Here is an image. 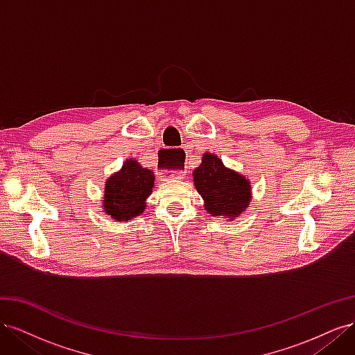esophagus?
Wrapping results in <instances>:
<instances>
[{
	"label": "esophagus",
	"instance_id": "obj_1",
	"mask_svg": "<svg viewBox=\"0 0 355 355\" xmlns=\"http://www.w3.org/2000/svg\"><path fill=\"white\" fill-rule=\"evenodd\" d=\"M178 155H179L178 164L173 168L164 170L163 171V176L170 178V179H182V178H185V168L187 167H185V161L182 159V151H178Z\"/></svg>",
	"mask_w": 355,
	"mask_h": 355
}]
</instances>
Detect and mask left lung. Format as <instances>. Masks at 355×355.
Here are the masks:
<instances>
[{
  "label": "left lung",
  "instance_id": "left-lung-1",
  "mask_svg": "<svg viewBox=\"0 0 355 355\" xmlns=\"http://www.w3.org/2000/svg\"><path fill=\"white\" fill-rule=\"evenodd\" d=\"M194 187L210 216L234 220L241 216L252 200V184L245 176L222 163L213 153L202 154L194 170Z\"/></svg>",
  "mask_w": 355,
  "mask_h": 355
}]
</instances>
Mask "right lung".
Listing matches in <instances>:
<instances>
[{
    "instance_id": "right-lung-1",
    "label": "right lung",
    "mask_w": 355,
    "mask_h": 355,
    "mask_svg": "<svg viewBox=\"0 0 355 355\" xmlns=\"http://www.w3.org/2000/svg\"><path fill=\"white\" fill-rule=\"evenodd\" d=\"M154 182L153 170L142 167L135 158L125 159L123 167L105 182L103 211L115 222H128L141 216L154 189Z\"/></svg>"
}]
</instances>
